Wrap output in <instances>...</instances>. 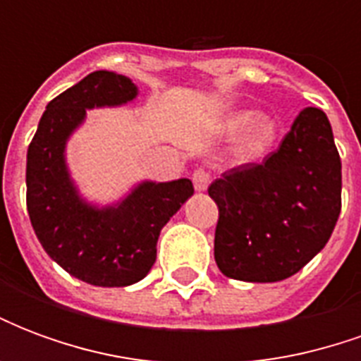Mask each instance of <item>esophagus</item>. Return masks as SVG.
<instances>
[{"mask_svg":"<svg viewBox=\"0 0 361 361\" xmlns=\"http://www.w3.org/2000/svg\"><path fill=\"white\" fill-rule=\"evenodd\" d=\"M209 183H211V176H209V172H207V170L199 168V170H195V172H193V185H195L197 191H207Z\"/></svg>","mask_w":361,"mask_h":361,"instance_id":"1","label":"esophagus"}]
</instances>
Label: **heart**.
Instances as JSON below:
<instances>
[{"label": "heart", "instance_id": "obj_1", "mask_svg": "<svg viewBox=\"0 0 361 361\" xmlns=\"http://www.w3.org/2000/svg\"><path fill=\"white\" fill-rule=\"evenodd\" d=\"M242 141L235 149V154L240 160H255L274 141L276 137V121L269 114H255L251 110H242L230 114L222 121V131L228 135H234L243 131Z\"/></svg>", "mask_w": 361, "mask_h": 361}]
</instances>
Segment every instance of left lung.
<instances>
[{
  "mask_svg": "<svg viewBox=\"0 0 361 361\" xmlns=\"http://www.w3.org/2000/svg\"><path fill=\"white\" fill-rule=\"evenodd\" d=\"M341 191L329 118L305 108L263 164L240 166L211 183L220 272L243 282H279L302 271L333 234Z\"/></svg>",
  "mask_w": 361,
  "mask_h": 361,
  "instance_id": "1",
  "label": "left lung"
}]
</instances>
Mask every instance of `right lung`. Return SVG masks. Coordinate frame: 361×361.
<instances>
[{"mask_svg":"<svg viewBox=\"0 0 361 361\" xmlns=\"http://www.w3.org/2000/svg\"><path fill=\"white\" fill-rule=\"evenodd\" d=\"M129 77L94 71L56 96L27 152V209L38 242L61 269L92 286L121 288L142 280L157 261L166 222L193 195L188 178L137 183L118 203H89L67 168L69 137L87 110L133 102Z\"/></svg>","mask_w":361,"mask_h":361,"instance_id":"add662e5","label":"right lung"}]
</instances>
